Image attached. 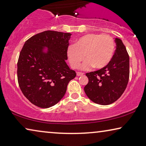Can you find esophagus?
Wrapping results in <instances>:
<instances>
[{"mask_svg":"<svg viewBox=\"0 0 146 146\" xmlns=\"http://www.w3.org/2000/svg\"><path fill=\"white\" fill-rule=\"evenodd\" d=\"M83 75H84V73L82 72H77V75L78 76V77H79V76H82Z\"/></svg>","mask_w":146,"mask_h":146,"instance_id":"34e87169","label":"esophagus"}]
</instances>
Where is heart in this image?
<instances>
[{
	"label": "heart",
	"instance_id": "b5f03b06",
	"mask_svg": "<svg viewBox=\"0 0 146 146\" xmlns=\"http://www.w3.org/2000/svg\"><path fill=\"white\" fill-rule=\"evenodd\" d=\"M115 40L108 35L90 33L80 36L75 45L67 48V58L71 67L77 69L82 60H86L82 69L94 67L100 69L107 66L111 61L115 52Z\"/></svg>",
	"mask_w": 146,
	"mask_h": 146
}]
</instances>
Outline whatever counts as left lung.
Masks as SVG:
<instances>
[{"mask_svg":"<svg viewBox=\"0 0 146 146\" xmlns=\"http://www.w3.org/2000/svg\"><path fill=\"white\" fill-rule=\"evenodd\" d=\"M116 50L107 66L86 73L88 82L84 90L87 96L100 105L117 101L125 92L129 79V56L120 38H115Z\"/></svg>","mask_w":146,"mask_h":146,"instance_id":"1","label":"left lung"}]
</instances>
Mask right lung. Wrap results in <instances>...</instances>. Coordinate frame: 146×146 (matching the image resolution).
Here are the masks:
<instances>
[{
	"label": "right lung",
	"instance_id": "obj_1",
	"mask_svg": "<svg viewBox=\"0 0 146 146\" xmlns=\"http://www.w3.org/2000/svg\"><path fill=\"white\" fill-rule=\"evenodd\" d=\"M71 34L45 31L25 41L17 61V81L28 100L41 108L52 107L64 96L76 77L69 69L67 48ZM44 47L49 49L43 52Z\"/></svg>",
	"mask_w": 146,
	"mask_h": 146
}]
</instances>
